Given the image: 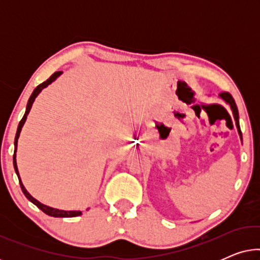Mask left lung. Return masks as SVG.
Here are the masks:
<instances>
[{
	"mask_svg": "<svg viewBox=\"0 0 260 260\" xmlns=\"http://www.w3.org/2000/svg\"><path fill=\"white\" fill-rule=\"evenodd\" d=\"M220 97H221L223 101L227 103V104H230L231 109H232L234 119H236V124H237V127H238V133H239L240 138H241V140H243V137H241L240 126H239V113H238V108H237V105H236V102H234L233 97L229 93V92H221V93H220Z\"/></svg>",
	"mask_w": 260,
	"mask_h": 260,
	"instance_id": "obj_1",
	"label": "left lung"
}]
</instances>
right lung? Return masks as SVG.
Returning a JSON list of instances; mask_svg holds the SVG:
<instances>
[{
  "label": "right lung",
  "instance_id": "add662e5",
  "mask_svg": "<svg viewBox=\"0 0 260 260\" xmlns=\"http://www.w3.org/2000/svg\"><path fill=\"white\" fill-rule=\"evenodd\" d=\"M62 72L61 71H59V72H55L53 73L51 77L48 78L47 80L44 81V83L39 85V86H37V88L33 91V93H31V95L29 97V99H28V104H27V109H26V112H24V116L22 117V119L20 120L19 123V126H17V131H16V136H15V142H14V144H15V150H14V156H13V163H14V169H15L16 172V175L17 177H19V181H20V186H21V189H22L23 194L26 195V198L29 200L30 202H33V204L37 206V207H39L41 209L42 212L46 213L47 215H51V216H54V218H73V216H78L81 214L80 211H61V209H56V208H52V207H48V206H46L44 204H41V202H39L37 199H34L31 195L28 193V191L26 190V188H24V186L22 184V182H21V179H20V175H19V170H17V166H16V147H17V140H19V136H20V133H21V129H22L23 124L24 122H26L27 119V115L29 113L30 111V108L31 105H33V103L35 101V98H37V95L40 93V92L44 90V88L46 86H48L49 84L52 83V81H54L56 78H58L60 74H61Z\"/></svg>",
  "mask_w": 260,
  "mask_h": 260
}]
</instances>
